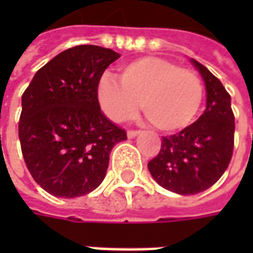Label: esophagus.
I'll list each match as a JSON object with an SVG mask.
<instances>
[{"label":"esophagus","instance_id":"esophagus-1","mask_svg":"<svg viewBox=\"0 0 253 253\" xmlns=\"http://www.w3.org/2000/svg\"><path fill=\"white\" fill-rule=\"evenodd\" d=\"M139 133H141V132H139V131H128V132H126V136H128L129 139H132V138L138 136Z\"/></svg>","mask_w":253,"mask_h":253}]
</instances>
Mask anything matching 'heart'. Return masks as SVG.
<instances>
[{
    "mask_svg": "<svg viewBox=\"0 0 253 253\" xmlns=\"http://www.w3.org/2000/svg\"><path fill=\"white\" fill-rule=\"evenodd\" d=\"M118 84L104 77L97 97L104 114L115 122L133 118L141 107L152 125L162 132L187 128L203 102V84L193 70L171 60L146 56L124 64Z\"/></svg>",
    "mask_w": 253,
    "mask_h": 253,
    "instance_id": "b5f03b06",
    "label": "heart"
}]
</instances>
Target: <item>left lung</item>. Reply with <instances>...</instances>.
Returning <instances> with one entry per match:
<instances>
[{
	"mask_svg": "<svg viewBox=\"0 0 253 253\" xmlns=\"http://www.w3.org/2000/svg\"><path fill=\"white\" fill-rule=\"evenodd\" d=\"M190 62L204 80L206 111L179 133L163 136L158 156L148 163L159 186L181 196L210 189L224 174L232 158L235 131L231 95L207 67L194 59Z\"/></svg>",
	"mask_w": 253,
	"mask_h": 253,
	"instance_id": "obj_1",
	"label": "left lung"
}]
</instances>
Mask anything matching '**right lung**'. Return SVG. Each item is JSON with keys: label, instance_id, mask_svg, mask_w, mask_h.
<instances>
[{"label": "right lung", "instance_id": "obj_1", "mask_svg": "<svg viewBox=\"0 0 253 253\" xmlns=\"http://www.w3.org/2000/svg\"><path fill=\"white\" fill-rule=\"evenodd\" d=\"M120 53L70 47L39 69L22 94L18 132L26 168L49 194L74 199L105 177L110 153L126 132L101 112L97 88Z\"/></svg>", "mask_w": 253, "mask_h": 253}]
</instances>
